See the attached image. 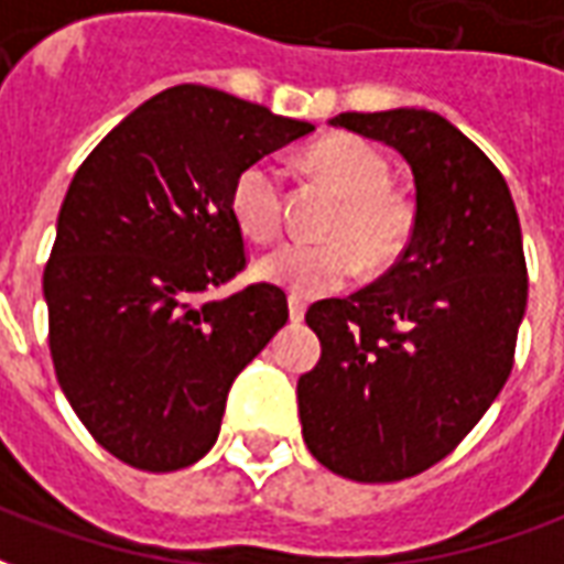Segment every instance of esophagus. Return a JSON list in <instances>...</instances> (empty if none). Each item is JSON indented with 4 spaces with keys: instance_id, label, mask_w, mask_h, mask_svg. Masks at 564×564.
<instances>
[{
    "instance_id": "1",
    "label": "esophagus",
    "mask_w": 564,
    "mask_h": 564,
    "mask_svg": "<svg viewBox=\"0 0 564 564\" xmlns=\"http://www.w3.org/2000/svg\"><path fill=\"white\" fill-rule=\"evenodd\" d=\"M305 302H302V299H295V295H290V319H293V323H302V319H305Z\"/></svg>"
}]
</instances>
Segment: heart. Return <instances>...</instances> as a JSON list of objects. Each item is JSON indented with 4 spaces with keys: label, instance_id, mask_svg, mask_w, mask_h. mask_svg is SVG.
Instances as JSON below:
<instances>
[{
    "label": "heart",
    "instance_id": "1",
    "mask_svg": "<svg viewBox=\"0 0 564 564\" xmlns=\"http://www.w3.org/2000/svg\"><path fill=\"white\" fill-rule=\"evenodd\" d=\"M307 165L344 196V208L326 229L335 241H286L257 259V278L302 299L347 286L359 271V257L368 269L390 265L408 245L414 223L411 208L390 193V160L375 144L335 135L307 153ZM232 214L245 235L257 241L281 232L283 174L274 162H250L235 177Z\"/></svg>",
    "mask_w": 564,
    "mask_h": 564
}]
</instances>
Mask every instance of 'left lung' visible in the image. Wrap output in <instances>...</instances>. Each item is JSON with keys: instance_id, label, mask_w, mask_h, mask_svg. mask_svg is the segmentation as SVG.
Returning <instances> with one entry per match:
<instances>
[{"instance_id": "8db88e82", "label": "left lung", "mask_w": 564, "mask_h": 564, "mask_svg": "<svg viewBox=\"0 0 564 564\" xmlns=\"http://www.w3.org/2000/svg\"><path fill=\"white\" fill-rule=\"evenodd\" d=\"M329 123L402 153L416 214L378 283L305 314L323 354L295 387L299 420L319 465L392 484L444 459L508 380L529 299L520 217L501 172L447 117L390 108Z\"/></svg>"}]
</instances>
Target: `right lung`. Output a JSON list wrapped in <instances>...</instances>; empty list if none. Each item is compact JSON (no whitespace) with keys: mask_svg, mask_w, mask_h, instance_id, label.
<instances>
[{"mask_svg":"<svg viewBox=\"0 0 564 564\" xmlns=\"http://www.w3.org/2000/svg\"><path fill=\"white\" fill-rule=\"evenodd\" d=\"M311 132L181 84L120 120L72 177L44 269L51 356L78 420L120 462L202 459L235 378L283 329L286 295L271 283L202 293L245 269L235 177Z\"/></svg>","mask_w":564,"mask_h":564,"instance_id":"obj_1","label":"right lung"}]
</instances>
